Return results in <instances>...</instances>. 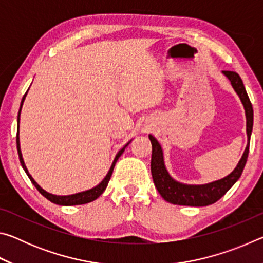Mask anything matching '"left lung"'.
Instances as JSON below:
<instances>
[{
    "label": "left lung",
    "instance_id": "left-lung-1",
    "mask_svg": "<svg viewBox=\"0 0 263 263\" xmlns=\"http://www.w3.org/2000/svg\"><path fill=\"white\" fill-rule=\"evenodd\" d=\"M222 74L230 80L233 89L240 97V101L243 105L245 114H246V131L248 144L246 149L240 159L234 171L225 176L224 179L213 181L206 184H184L175 181L169 175L163 161V152L159 141L149 135V140L152 142V160H151V172H152L153 182L159 194L162 196L164 201H167L176 205H188V206H206L216 203L228 191L232 188V185L241 176L245 164L247 162L249 152V140L253 130V106L246 89L242 83L241 78L238 73L231 70H222Z\"/></svg>",
    "mask_w": 263,
    "mask_h": 263
}]
</instances>
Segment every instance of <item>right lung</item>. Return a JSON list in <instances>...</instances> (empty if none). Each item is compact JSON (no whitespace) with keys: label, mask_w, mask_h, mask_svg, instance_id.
Returning <instances> with one entry per match:
<instances>
[{"label":"right lung","mask_w":263,"mask_h":263,"mask_svg":"<svg viewBox=\"0 0 263 263\" xmlns=\"http://www.w3.org/2000/svg\"><path fill=\"white\" fill-rule=\"evenodd\" d=\"M29 90V89H28ZM26 94H28V91L25 92V95L23 96V99H22V102H21V108H20V111H18V117H17V123H18V132H17V137H16V142H17V151H18V157H20V161H21V164L22 167H23V169L25 171L26 174H28L30 181L32 182L33 185L35 186V188L38 189L39 193H41L44 197H46L48 201H51L52 203L54 204H58V205H81V204H86V203H89V202H92L95 201V199L97 197H100V196L103 194V191L105 190L106 185H108L109 181H110V177L111 175H112V172H114V167L116 162H117L118 158L121 157V155L123 154L124 151H125L126 146L130 144L131 140L127 142V144L124 146V147L119 151V152L117 153V155H116V158L114 160L112 164H111V167L109 169L108 174H106V176L104 177L103 180H102V182L100 184H97L96 186H94V188L89 189V190H86V191H82V193H78V194H74V195H67V196H57V195H53V194H50L47 193V191L44 190L43 188H41V186L38 185L37 182H35L32 176H31L29 174V171L28 168H26L25 163H24V160H23V157H22V152H21V145H20V116H21V110H22V106H23V102L25 100L26 97Z\"/></svg>","instance_id":"right-lung-1"}]
</instances>
